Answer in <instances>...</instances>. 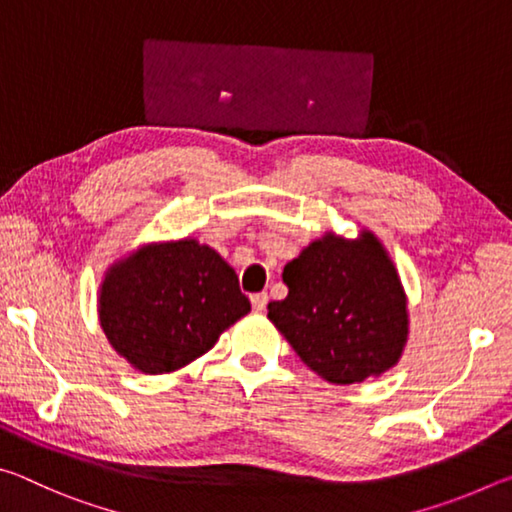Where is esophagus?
I'll return each instance as SVG.
<instances>
[{
    "instance_id": "obj_1",
    "label": "esophagus",
    "mask_w": 512,
    "mask_h": 512,
    "mask_svg": "<svg viewBox=\"0 0 512 512\" xmlns=\"http://www.w3.org/2000/svg\"><path fill=\"white\" fill-rule=\"evenodd\" d=\"M250 302H253V309H257V311H264V309H266V305H268V293H266V291L253 293V296H250Z\"/></svg>"
}]
</instances>
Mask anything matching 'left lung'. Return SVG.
I'll return each mask as SVG.
<instances>
[{
    "mask_svg": "<svg viewBox=\"0 0 512 512\" xmlns=\"http://www.w3.org/2000/svg\"><path fill=\"white\" fill-rule=\"evenodd\" d=\"M282 280L289 296L268 302V318L323 379L354 384L402 357L406 296L372 232L354 241L329 232L284 266Z\"/></svg>",
    "mask_w": 512,
    "mask_h": 512,
    "instance_id": "8db88e82",
    "label": "left lung"
}]
</instances>
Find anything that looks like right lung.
Instances as JSON below:
<instances>
[{
  "label": "right lung",
  "mask_w": 512,
  "mask_h": 512,
  "mask_svg": "<svg viewBox=\"0 0 512 512\" xmlns=\"http://www.w3.org/2000/svg\"><path fill=\"white\" fill-rule=\"evenodd\" d=\"M248 311L232 266L196 239L140 248L110 268L99 293L110 345L146 375L192 363Z\"/></svg>",
  "instance_id": "add662e5"
}]
</instances>
